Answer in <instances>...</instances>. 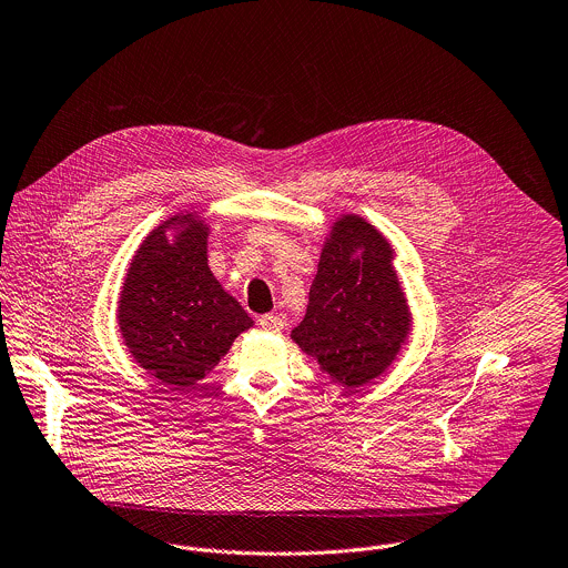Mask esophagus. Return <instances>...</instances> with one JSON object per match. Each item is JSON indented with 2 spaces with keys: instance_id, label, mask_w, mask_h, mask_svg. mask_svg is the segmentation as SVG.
<instances>
[{
  "instance_id": "1",
  "label": "esophagus",
  "mask_w": 568,
  "mask_h": 568,
  "mask_svg": "<svg viewBox=\"0 0 568 568\" xmlns=\"http://www.w3.org/2000/svg\"><path fill=\"white\" fill-rule=\"evenodd\" d=\"M258 327L265 332H281L283 329V318L276 314H263L258 318Z\"/></svg>"
}]
</instances>
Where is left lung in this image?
Returning <instances> with one entry per match:
<instances>
[{
	"label": "left lung",
	"instance_id": "1",
	"mask_svg": "<svg viewBox=\"0 0 568 568\" xmlns=\"http://www.w3.org/2000/svg\"><path fill=\"white\" fill-rule=\"evenodd\" d=\"M392 258L389 241L374 225L356 214L338 219L323 245L305 318L292 329V341L349 392L378 378L412 329Z\"/></svg>",
	"mask_w": 568,
	"mask_h": 568
}]
</instances>
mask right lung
Here are the masks:
<instances>
[{
    "mask_svg": "<svg viewBox=\"0 0 568 568\" xmlns=\"http://www.w3.org/2000/svg\"><path fill=\"white\" fill-rule=\"evenodd\" d=\"M116 321L132 358L170 389L205 378L254 325L207 267V225L192 212L145 236L128 267Z\"/></svg>",
    "mask_w": 568,
    "mask_h": 568,
    "instance_id": "add662e5",
    "label": "right lung"
}]
</instances>
